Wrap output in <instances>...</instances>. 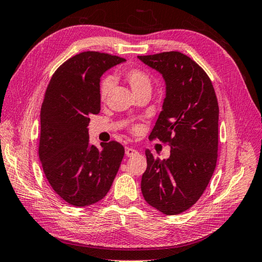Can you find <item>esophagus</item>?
Wrapping results in <instances>:
<instances>
[{"label": "esophagus", "instance_id": "34e87169", "mask_svg": "<svg viewBox=\"0 0 262 262\" xmlns=\"http://www.w3.org/2000/svg\"><path fill=\"white\" fill-rule=\"evenodd\" d=\"M138 154V150L135 148H130V147H126L125 148V155L127 157H132V156H136Z\"/></svg>", "mask_w": 262, "mask_h": 262}]
</instances>
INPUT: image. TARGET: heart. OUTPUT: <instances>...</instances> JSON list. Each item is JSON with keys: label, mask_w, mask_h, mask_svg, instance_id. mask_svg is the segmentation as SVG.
<instances>
[{"label": "heart", "mask_w": 262, "mask_h": 262, "mask_svg": "<svg viewBox=\"0 0 262 262\" xmlns=\"http://www.w3.org/2000/svg\"><path fill=\"white\" fill-rule=\"evenodd\" d=\"M126 83L130 85L132 91L139 94V93L144 90H151V77L150 75L142 68L139 67H129L124 68L122 72ZM113 82L110 77H105L101 80L100 84V97L104 101L107 97L110 91L112 89ZM140 130V125H133L132 131L137 132Z\"/></svg>", "instance_id": "b5f03b06"}]
</instances>
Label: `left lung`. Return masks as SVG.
I'll list each match as a JSON object with an SVG mask.
<instances>
[{
    "mask_svg": "<svg viewBox=\"0 0 262 262\" xmlns=\"http://www.w3.org/2000/svg\"><path fill=\"white\" fill-rule=\"evenodd\" d=\"M162 74L166 97L150 133L171 146L160 160L146 150L141 191L149 205L167 215L188 210L204 193L216 166L219 103L212 80L199 63L179 51L138 56Z\"/></svg>",
    "mask_w": 262,
    "mask_h": 262,
    "instance_id": "1",
    "label": "left lung"
}]
</instances>
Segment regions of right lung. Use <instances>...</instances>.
Returning a JSON list of instances; mask_svg holds the SVG:
<instances>
[{"label":"right lung","mask_w":262,"mask_h":262,"mask_svg":"<svg viewBox=\"0 0 262 262\" xmlns=\"http://www.w3.org/2000/svg\"><path fill=\"white\" fill-rule=\"evenodd\" d=\"M124 58L84 51L69 58L52 75L40 113L39 158L51 188L68 204L87 206L105 197L124 148L121 143L89 141L90 118L101 111L100 78Z\"/></svg>","instance_id":"right-lung-1"}]
</instances>
